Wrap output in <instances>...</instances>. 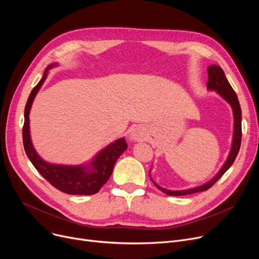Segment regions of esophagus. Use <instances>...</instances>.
<instances>
[{
	"label": "esophagus",
	"instance_id": "34e87169",
	"mask_svg": "<svg viewBox=\"0 0 259 259\" xmlns=\"http://www.w3.org/2000/svg\"><path fill=\"white\" fill-rule=\"evenodd\" d=\"M145 131L141 127H135L130 133V139L133 141H142L145 139Z\"/></svg>",
	"mask_w": 259,
	"mask_h": 259
}]
</instances>
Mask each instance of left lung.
I'll return each mask as SVG.
<instances>
[{"mask_svg":"<svg viewBox=\"0 0 259 259\" xmlns=\"http://www.w3.org/2000/svg\"><path fill=\"white\" fill-rule=\"evenodd\" d=\"M207 87L209 90L216 91L223 99H225L230 104L231 107H232L233 116H234V132H233V141H232V147H231L230 154H229L226 162L224 164V166L220 170V172L217 173L211 181H209L208 183L203 184L201 186L191 188V189H187V190H181V191H172V190L161 188L160 186H158L156 183H154L152 181L153 184L167 195L181 196V195L193 194V193H197V192H201V191H207V190L210 189L217 181H219L222 176L226 173V171L233 165V162L238 154V151L240 149V144H241V134H242L241 133V109H240V105H239L235 91L233 90L232 87H231L230 83L225 75L224 70L220 66L211 65L208 67Z\"/></svg>","mask_w":259,"mask_h":259,"instance_id":"1","label":"left lung"}]
</instances>
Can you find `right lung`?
<instances>
[{"label":"right lung","instance_id":"1","mask_svg":"<svg viewBox=\"0 0 259 259\" xmlns=\"http://www.w3.org/2000/svg\"><path fill=\"white\" fill-rule=\"evenodd\" d=\"M57 64L49 65L44 72V75L37 85L32 89L28 100H27L24 112L23 126V144L25 152L32 162L34 168L43 178L48 181L54 188L67 194L91 195L99 192V190L107 183L112 174L113 167L117 158L127 149V143L121 138L94 156L90 165L84 166H65L53 165L40 158L35 152L30 139L29 131V112L32 102L39 88L42 87L46 79L48 70Z\"/></svg>","mask_w":259,"mask_h":259}]
</instances>
